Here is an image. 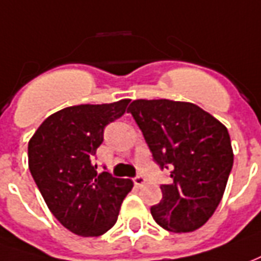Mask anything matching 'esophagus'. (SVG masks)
<instances>
[{"instance_id": "esophagus-1", "label": "esophagus", "mask_w": 261, "mask_h": 261, "mask_svg": "<svg viewBox=\"0 0 261 261\" xmlns=\"http://www.w3.org/2000/svg\"><path fill=\"white\" fill-rule=\"evenodd\" d=\"M133 181H134V185H136V187H143L144 182H145V178H144L143 175H137Z\"/></svg>"}]
</instances>
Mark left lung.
<instances>
[{
	"label": "left lung",
	"instance_id": "1",
	"mask_svg": "<svg viewBox=\"0 0 261 261\" xmlns=\"http://www.w3.org/2000/svg\"><path fill=\"white\" fill-rule=\"evenodd\" d=\"M128 113L143 133L154 161L168 169L162 199L151 206L158 225L194 232L216 211L233 167L227 128L199 106L172 100H134Z\"/></svg>",
	"mask_w": 261,
	"mask_h": 261
}]
</instances>
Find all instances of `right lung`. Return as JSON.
I'll return each instance as SVG.
<instances>
[{
    "mask_svg": "<svg viewBox=\"0 0 261 261\" xmlns=\"http://www.w3.org/2000/svg\"><path fill=\"white\" fill-rule=\"evenodd\" d=\"M128 103L66 107L49 116L29 140V171L49 211L83 238L112 229L133 188L131 179L99 174L94 164L106 125L121 117Z\"/></svg>",
    "mask_w": 261,
    "mask_h": 261,
    "instance_id": "obj_1",
    "label": "right lung"
}]
</instances>
